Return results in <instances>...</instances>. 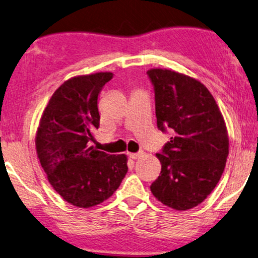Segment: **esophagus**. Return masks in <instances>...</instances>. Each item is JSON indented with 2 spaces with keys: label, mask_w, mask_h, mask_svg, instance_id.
Listing matches in <instances>:
<instances>
[{
  "label": "esophagus",
  "mask_w": 258,
  "mask_h": 258,
  "mask_svg": "<svg viewBox=\"0 0 258 258\" xmlns=\"http://www.w3.org/2000/svg\"><path fill=\"white\" fill-rule=\"evenodd\" d=\"M128 155H129V158H130V159L136 160V159H138L139 157H141L142 153H129Z\"/></svg>",
  "instance_id": "1"
}]
</instances>
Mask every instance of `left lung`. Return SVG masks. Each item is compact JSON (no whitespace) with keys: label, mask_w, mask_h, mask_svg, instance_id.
Wrapping results in <instances>:
<instances>
[{"label":"left lung","mask_w":258,"mask_h":258,"mask_svg":"<svg viewBox=\"0 0 258 258\" xmlns=\"http://www.w3.org/2000/svg\"><path fill=\"white\" fill-rule=\"evenodd\" d=\"M155 115L161 132L172 133L157 158L161 172L151 192L164 206L187 210L216 187L229 155L225 121L213 95L200 81L178 72L152 69Z\"/></svg>","instance_id":"obj_1"}]
</instances>
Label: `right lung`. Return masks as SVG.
<instances>
[{"instance_id": "obj_1", "label": "right lung", "mask_w": 258, "mask_h": 258, "mask_svg": "<svg viewBox=\"0 0 258 258\" xmlns=\"http://www.w3.org/2000/svg\"><path fill=\"white\" fill-rule=\"evenodd\" d=\"M111 72L80 75L53 92L42 114L35 146L41 166L62 199L90 208L107 200L128 171L126 155H111L89 143L98 129V95Z\"/></svg>"}]
</instances>
